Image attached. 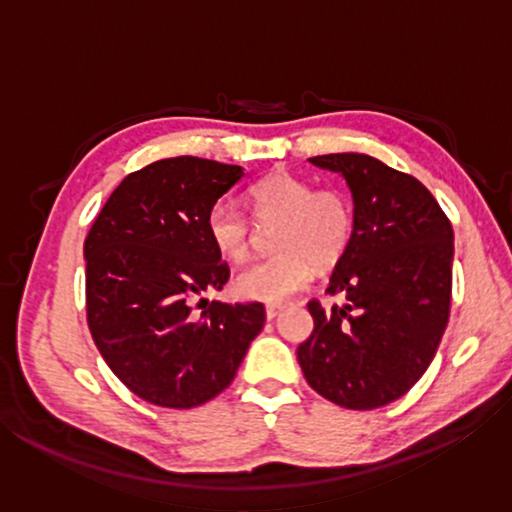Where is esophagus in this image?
Returning <instances> with one entry per match:
<instances>
[{"label": "esophagus", "instance_id": "1", "mask_svg": "<svg viewBox=\"0 0 512 512\" xmlns=\"http://www.w3.org/2000/svg\"><path fill=\"white\" fill-rule=\"evenodd\" d=\"M280 311H282V307H277V305H268V307H266V318H268V320H273L277 314H280Z\"/></svg>", "mask_w": 512, "mask_h": 512}]
</instances>
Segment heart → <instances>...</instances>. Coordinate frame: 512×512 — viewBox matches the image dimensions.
I'll return each mask as SVG.
<instances>
[{
    "instance_id": "1",
    "label": "heart",
    "mask_w": 512,
    "mask_h": 512,
    "mask_svg": "<svg viewBox=\"0 0 512 512\" xmlns=\"http://www.w3.org/2000/svg\"><path fill=\"white\" fill-rule=\"evenodd\" d=\"M248 205L257 221H277V253L241 271L232 287L244 300L282 305L314 277L316 266H334L350 248L354 210L341 189H314L307 178L273 171L248 189ZM207 237L228 262H244L253 248V225L230 201H216L205 216Z\"/></svg>"
}]
</instances>
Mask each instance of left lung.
Returning a JSON list of instances; mask_svg holds the SVG:
<instances>
[{"label":"left lung","mask_w":512,"mask_h":512,"mask_svg":"<svg viewBox=\"0 0 512 512\" xmlns=\"http://www.w3.org/2000/svg\"><path fill=\"white\" fill-rule=\"evenodd\" d=\"M341 173L352 192L354 235L327 293L309 302L314 332L298 348L305 379L325 400L370 411L409 393L429 368L452 305L454 230L409 173L363 153L309 158Z\"/></svg>","instance_id":"1"}]
</instances>
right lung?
<instances>
[{
    "instance_id": "1",
    "label": "right lung",
    "mask_w": 512,
    "mask_h": 512,
    "mask_svg": "<svg viewBox=\"0 0 512 512\" xmlns=\"http://www.w3.org/2000/svg\"><path fill=\"white\" fill-rule=\"evenodd\" d=\"M244 178L237 164L167 158L121 180L85 239V305L101 357L121 384L167 409H192L235 379L262 332V302L202 298L223 289L205 216Z\"/></svg>"
}]
</instances>
